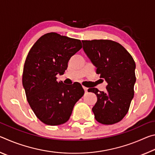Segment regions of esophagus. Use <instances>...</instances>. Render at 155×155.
Wrapping results in <instances>:
<instances>
[{
    "instance_id": "34e87169",
    "label": "esophagus",
    "mask_w": 155,
    "mask_h": 155,
    "mask_svg": "<svg viewBox=\"0 0 155 155\" xmlns=\"http://www.w3.org/2000/svg\"><path fill=\"white\" fill-rule=\"evenodd\" d=\"M83 90H85V92H87V90H88V88H87V87H84V86L83 87Z\"/></svg>"
}]
</instances>
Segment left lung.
Masks as SVG:
<instances>
[{"mask_svg":"<svg viewBox=\"0 0 155 155\" xmlns=\"http://www.w3.org/2000/svg\"><path fill=\"white\" fill-rule=\"evenodd\" d=\"M83 49L96 68V73L104 78L105 91L88 89L97 96L93 107L94 117L103 124H113L123 119L134 96L135 63L121 44L108 40H83Z\"/></svg>","mask_w":155,"mask_h":155,"instance_id":"1","label":"left lung"}]
</instances>
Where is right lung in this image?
Listing matches in <instances>:
<instances>
[{"label":"right lung","instance_id":"obj_1","mask_svg":"<svg viewBox=\"0 0 155 155\" xmlns=\"http://www.w3.org/2000/svg\"><path fill=\"white\" fill-rule=\"evenodd\" d=\"M82 48L79 40L48 33L41 36L28 52L23 69L22 85L27 101L37 117L47 125L64 124L74 104L83 96L80 83L57 82L71 57Z\"/></svg>","mask_w":155,"mask_h":155}]
</instances>
